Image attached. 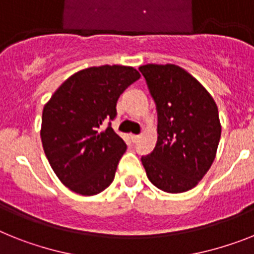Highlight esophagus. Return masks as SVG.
Segmentation results:
<instances>
[{
  "label": "esophagus",
  "mask_w": 254,
  "mask_h": 254,
  "mask_svg": "<svg viewBox=\"0 0 254 254\" xmlns=\"http://www.w3.org/2000/svg\"><path fill=\"white\" fill-rule=\"evenodd\" d=\"M132 142H137L140 140V135H131Z\"/></svg>",
  "instance_id": "obj_1"
}]
</instances>
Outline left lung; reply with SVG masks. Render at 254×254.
I'll list each match as a JSON object with an SVG mask.
<instances>
[{"label": "left lung", "instance_id": "1", "mask_svg": "<svg viewBox=\"0 0 254 254\" xmlns=\"http://www.w3.org/2000/svg\"><path fill=\"white\" fill-rule=\"evenodd\" d=\"M158 115V139L150 154L141 157L148 179L157 188L180 193L204 178L221 139L218 108L210 93L177 64H144Z\"/></svg>", "mask_w": 254, "mask_h": 254}]
</instances>
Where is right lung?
<instances>
[{
    "mask_svg": "<svg viewBox=\"0 0 254 254\" xmlns=\"http://www.w3.org/2000/svg\"><path fill=\"white\" fill-rule=\"evenodd\" d=\"M139 77L133 67H89L71 75L45 104L40 132L44 152L67 188L93 196L112 184L127 145L110 121L117 117L119 96Z\"/></svg>",
    "mask_w": 254,
    "mask_h": 254,
    "instance_id": "obj_1",
    "label": "right lung"
}]
</instances>
